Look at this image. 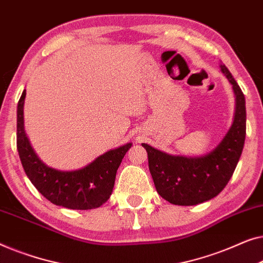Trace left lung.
Listing matches in <instances>:
<instances>
[{
	"mask_svg": "<svg viewBox=\"0 0 263 263\" xmlns=\"http://www.w3.org/2000/svg\"><path fill=\"white\" fill-rule=\"evenodd\" d=\"M220 70L235 94V116L218 145L201 156L170 155L143 143L157 193L170 204L193 206L217 197L234 174L246 140V99L227 66Z\"/></svg>",
	"mask_w": 263,
	"mask_h": 263,
	"instance_id": "8db88e82",
	"label": "left lung"
}]
</instances>
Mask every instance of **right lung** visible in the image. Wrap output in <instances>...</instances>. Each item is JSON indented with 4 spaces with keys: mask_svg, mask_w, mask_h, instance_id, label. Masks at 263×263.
<instances>
[{
    "mask_svg": "<svg viewBox=\"0 0 263 263\" xmlns=\"http://www.w3.org/2000/svg\"><path fill=\"white\" fill-rule=\"evenodd\" d=\"M26 90L17 103L16 144L22 167L34 187L52 204L71 210H91L108 200L113 192L117 170L132 143L100 155L89 164L76 170H58L38 157L25 131L24 105Z\"/></svg>",
    "mask_w": 263,
    "mask_h": 263,
    "instance_id": "obj_1",
    "label": "right lung"
}]
</instances>
